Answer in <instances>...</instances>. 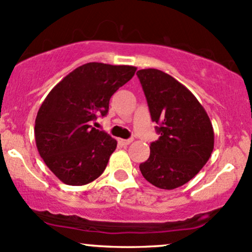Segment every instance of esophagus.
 <instances>
[{
	"instance_id": "34e87169",
	"label": "esophagus",
	"mask_w": 252,
	"mask_h": 252,
	"mask_svg": "<svg viewBox=\"0 0 252 252\" xmlns=\"http://www.w3.org/2000/svg\"><path fill=\"white\" fill-rule=\"evenodd\" d=\"M132 141H133V139H119V143H120L121 145H128Z\"/></svg>"
}]
</instances>
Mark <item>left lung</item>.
Listing matches in <instances>:
<instances>
[{
    "instance_id": "left-lung-1",
    "label": "left lung",
    "mask_w": 252,
    "mask_h": 252,
    "mask_svg": "<svg viewBox=\"0 0 252 252\" xmlns=\"http://www.w3.org/2000/svg\"><path fill=\"white\" fill-rule=\"evenodd\" d=\"M159 138L139 169L160 189L181 187L202 169L214 148L213 126L197 98L179 81L157 69L137 71Z\"/></svg>"
}]
</instances>
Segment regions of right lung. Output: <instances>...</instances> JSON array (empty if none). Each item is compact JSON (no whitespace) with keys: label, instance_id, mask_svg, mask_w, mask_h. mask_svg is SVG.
Here are the masks:
<instances>
[{"label":"right lung","instance_id":"add662e5","mask_svg":"<svg viewBox=\"0 0 252 252\" xmlns=\"http://www.w3.org/2000/svg\"><path fill=\"white\" fill-rule=\"evenodd\" d=\"M135 70L129 65H81L41 103L34 127L36 148L65 185H87L104 171L117 140L92 124L107 115L112 95L133 77Z\"/></svg>","mask_w":252,"mask_h":252}]
</instances>
